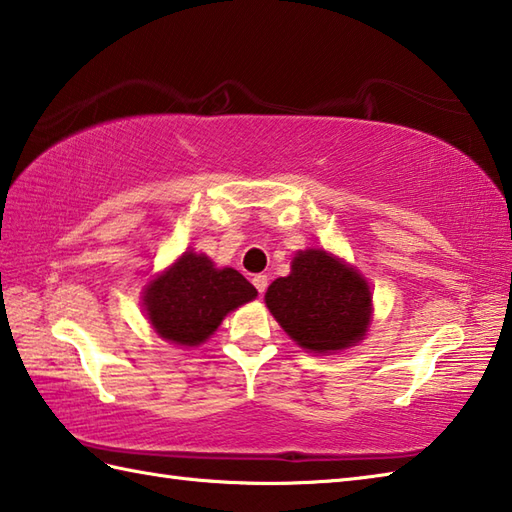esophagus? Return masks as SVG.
Segmentation results:
<instances>
[{"label":"esophagus","instance_id":"1","mask_svg":"<svg viewBox=\"0 0 512 512\" xmlns=\"http://www.w3.org/2000/svg\"><path fill=\"white\" fill-rule=\"evenodd\" d=\"M253 286L264 295V290L268 288V275H255L253 277Z\"/></svg>","mask_w":512,"mask_h":512}]
</instances>
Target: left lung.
<instances>
[{
    "label": "left lung",
    "instance_id": "left-lung-1",
    "mask_svg": "<svg viewBox=\"0 0 512 512\" xmlns=\"http://www.w3.org/2000/svg\"><path fill=\"white\" fill-rule=\"evenodd\" d=\"M266 308L299 347L332 354L363 341L372 323L367 279L323 248L299 250L290 275L268 286Z\"/></svg>",
    "mask_w": 512,
    "mask_h": 512
}]
</instances>
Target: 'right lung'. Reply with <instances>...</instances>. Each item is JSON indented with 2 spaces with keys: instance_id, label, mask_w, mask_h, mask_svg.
Segmentation results:
<instances>
[{
  "instance_id": "right-lung-1",
  "label": "right lung",
  "mask_w": 512,
  "mask_h": 512,
  "mask_svg": "<svg viewBox=\"0 0 512 512\" xmlns=\"http://www.w3.org/2000/svg\"><path fill=\"white\" fill-rule=\"evenodd\" d=\"M257 297L255 286L235 268H215L193 250L145 286V314L158 336L182 347H198L220 328L228 312Z\"/></svg>"
}]
</instances>
